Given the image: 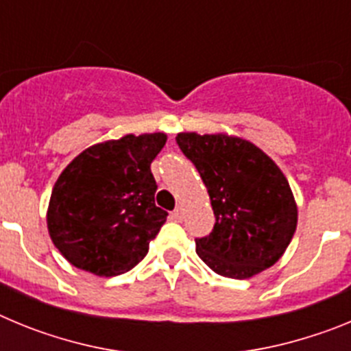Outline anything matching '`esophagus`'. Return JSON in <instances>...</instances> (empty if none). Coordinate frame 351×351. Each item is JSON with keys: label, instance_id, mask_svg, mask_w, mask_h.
<instances>
[{"label": "esophagus", "instance_id": "obj_1", "mask_svg": "<svg viewBox=\"0 0 351 351\" xmlns=\"http://www.w3.org/2000/svg\"><path fill=\"white\" fill-rule=\"evenodd\" d=\"M172 218L176 219V221H181V219H182V207H176V209H173Z\"/></svg>", "mask_w": 351, "mask_h": 351}]
</instances>
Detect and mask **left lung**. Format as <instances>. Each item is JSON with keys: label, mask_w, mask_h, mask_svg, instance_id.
<instances>
[{"label": "left lung", "mask_w": 351, "mask_h": 351, "mask_svg": "<svg viewBox=\"0 0 351 351\" xmlns=\"http://www.w3.org/2000/svg\"><path fill=\"white\" fill-rule=\"evenodd\" d=\"M197 167L216 223L195 239L197 255L216 274L247 280L283 256L297 228V204L285 173L262 149L226 133H178Z\"/></svg>", "instance_id": "8db88e82"}]
</instances>
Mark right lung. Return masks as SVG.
Returning a JSON list of instances; mask_svg holds the SVG:
<instances>
[{
  "mask_svg": "<svg viewBox=\"0 0 351 351\" xmlns=\"http://www.w3.org/2000/svg\"><path fill=\"white\" fill-rule=\"evenodd\" d=\"M165 142V133H130L91 145L61 172L51 193L47 228L71 265L110 278L147 255L169 216L154 204L158 186L151 173Z\"/></svg>",
  "mask_w": 351,
  "mask_h": 351,
  "instance_id": "obj_1",
  "label": "right lung"
}]
</instances>
